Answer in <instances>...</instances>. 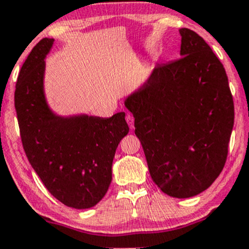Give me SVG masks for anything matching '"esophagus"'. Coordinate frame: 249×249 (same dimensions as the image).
Masks as SVG:
<instances>
[{
	"label": "esophagus",
	"mask_w": 249,
	"mask_h": 249,
	"mask_svg": "<svg viewBox=\"0 0 249 249\" xmlns=\"http://www.w3.org/2000/svg\"><path fill=\"white\" fill-rule=\"evenodd\" d=\"M126 122H127V124H129V126H130V129H134V117H132V114H126Z\"/></svg>",
	"instance_id": "1"
}]
</instances>
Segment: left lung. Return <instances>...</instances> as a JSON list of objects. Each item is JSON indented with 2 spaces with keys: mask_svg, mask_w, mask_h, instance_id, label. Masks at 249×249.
<instances>
[{
  "mask_svg": "<svg viewBox=\"0 0 249 249\" xmlns=\"http://www.w3.org/2000/svg\"><path fill=\"white\" fill-rule=\"evenodd\" d=\"M182 57L157 65L125 101L152 179L185 199L222 172L233 126V100L224 66L201 36L180 29Z\"/></svg>",
  "mask_w": 249,
  "mask_h": 249,
  "instance_id": "8db88e82",
  "label": "left lung"
}]
</instances>
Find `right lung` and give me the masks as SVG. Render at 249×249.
<instances>
[{
  "mask_svg": "<svg viewBox=\"0 0 249 249\" xmlns=\"http://www.w3.org/2000/svg\"><path fill=\"white\" fill-rule=\"evenodd\" d=\"M53 38L38 42L22 64L14 92L25 154L48 192L72 208H90L108 190L115 149L129 132L125 113L61 118L43 94L44 57Z\"/></svg>",
  "mask_w": 249,
  "mask_h": 249,
  "instance_id": "right-lung-1",
  "label": "right lung"
}]
</instances>
